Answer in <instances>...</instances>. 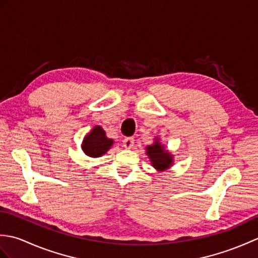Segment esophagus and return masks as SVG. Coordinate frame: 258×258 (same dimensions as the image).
Instances as JSON below:
<instances>
[{"mask_svg":"<svg viewBox=\"0 0 258 258\" xmlns=\"http://www.w3.org/2000/svg\"><path fill=\"white\" fill-rule=\"evenodd\" d=\"M134 145V139L133 138H126L123 140V146L125 149H132Z\"/></svg>","mask_w":258,"mask_h":258,"instance_id":"34e87169","label":"esophagus"}]
</instances>
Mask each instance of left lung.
<instances>
[{"mask_svg": "<svg viewBox=\"0 0 258 258\" xmlns=\"http://www.w3.org/2000/svg\"><path fill=\"white\" fill-rule=\"evenodd\" d=\"M146 154L150 157L152 166L157 171H165L173 165V155L165 150L158 139H155L154 144L146 147Z\"/></svg>", "mask_w": 258, "mask_h": 258, "instance_id": "8db88e82", "label": "left lung"}]
</instances>
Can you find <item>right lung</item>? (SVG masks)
I'll list each match as a JSON object with an SVG mask.
<instances>
[{
  "mask_svg": "<svg viewBox=\"0 0 258 258\" xmlns=\"http://www.w3.org/2000/svg\"><path fill=\"white\" fill-rule=\"evenodd\" d=\"M113 143L114 141L106 138V134L101 126H95L84 138L82 150L90 157H101L111 149Z\"/></svg>",
  "mask_w": 258,
  "mask_h": 258,
  "instance_id": "right-lung-1",
  "label": "right lung"
}]
</instances>
